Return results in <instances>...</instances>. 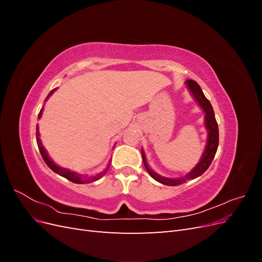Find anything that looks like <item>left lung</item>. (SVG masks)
I'll return each instance as SVG.
<instances>
[{"label":"left lung","instance_id":"1","mask_svg":"<svg viewBox=\"0 0 262 262\" xmlns=\"http://www.w3.org/2000/svg\"><path fill=\"white\" fill-rule=\"evenodd\" d=\"M187 86L189 87L190 92L192 93L193 97L195 98V100L199 102V105L203 108L204 113H205V125H207V129L209 130V137H208V144H207V148H205L203 156L201 158L200 163L198 164L195 167L190 171L187 176L179 178V179H170V178H164L160 175H157L156 172H154L152 169H149V167L147 166L146 163V157L143 150H142V157H143V163L146 170L148 171V173L152 176L156 181L161 182L163 185L166 186H179L184 182L194 179L196 177L201 176L202 173L209 168V166L211 165L214 156H215V153L217 150V146H219V126H217V122L215 116H214V112L211 102L209 101V99L204 96V94L201 90V87L199 86L195 81L193 80H187L186 81Z\"/></svg>","mask_w":262,"mask_h":262}]
</instances>
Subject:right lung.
<instances>
[{
	"instance_id": "obj_1",
	"label": "right lung",
	"mask_w": 262,
	"mask_h": 262,
	"mask_svg": "<svg viewBox=\"0 0 262 262\" xmlns=\"http://www.w3.org/2000/svg\"><path fill=\"white\" fill-rule=\"evenodd\" d=\"M54 91H55V89H54V90H52V91L49 93L48 97L50 96V95H51ZM48 97H47V98H48ZM41 114H42V109L40 110V113H39L38 118H40V117H41ZM36 129H37V131H36V140H37V144H38L39 152H40V154H41V156H42V158H43L45 163H46L47 165H48L49 167H50L54 172H57L58 175H60V176H62V177L67 178L68 180L74 182V184H90V182H93V181H96V180L100 179V178H101L102 176H104L105 173L107 172V170H108V168H109V167H107L105 170H102L101 172H99L98 175H95V176H92V177H85V176L77 175L76 172H73V171H71V170H69V169L59 167V166L55 165V164L50 160L49 156H48V154H47V152H46V149L43 148V146H42V144H41L40 140H39L38 124H37V128H36Z\"/></svg>"
}]
</instances>
